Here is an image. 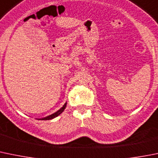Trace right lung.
Here are the masks:
<instances>
[{
	"instance_id": "add662e5",
	"label": "right lung",
	"mask_w": 158,
	"mask_h": 158,
	"mask_svg": "<svg viewBox=\"0 0 158 158\" xmlns=\"http://www.w3.org/2000/svg\"><path fill=\"white\" fill-rule=\"evenodd\" d=\"M65 107H66V103H65V105L63 106L62 107V108L60 109V110H58L57 112H56L55 113H53V114L50 115V116H46V117L45 118H42V119H41V120H52V119H53V118L56 117V116H58L59 115H60L61 113H62V112L64 111V110L65 109Z\"/></svg>"
}]
</instances>
